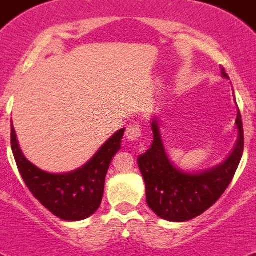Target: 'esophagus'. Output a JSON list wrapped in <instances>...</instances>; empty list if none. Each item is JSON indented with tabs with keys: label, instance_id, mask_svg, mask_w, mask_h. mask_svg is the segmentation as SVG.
I'll return each mask as SVG.
<instances>
[{
	"label": "esophagus",
	"instance_id": "obj_1",
	"mask_svg": "<svg viewBox=\"0 0 256 256\" xmlns=\"http://www.w3.org/2000/svg\"><path fill=\"white\" fill-rule=\"evenodd\" d=\"M141 134H142V128L140 123H132L126 126V140H130V141H136V140H138L140 137H141Z\"/></svg>",
	"mask_w": 256,
	"mask_h": 256
}]
</instances>
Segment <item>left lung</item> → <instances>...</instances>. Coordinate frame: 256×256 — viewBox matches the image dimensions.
Masks as SVG:
<instances>
[{
  "mask_svg": "<svg viewBox=\"0 0 256 256\" xmlns=\"http://www.w3.org/2000/svg\"><path fill=\"white\" fill-rule=\"evenodd\" d=\"M222 76L230 79L224 68ZM238 141L234 152L216 168L198 174L180 170L169 162L160 138L158 122L152 120L151 148L140 156V170L146 183V201L156 216L169 222H186L206 212L232 182L244 152V126L240 110L236 119Z\"/></svg>",
  "mask_w": 256,
  "mask_h": 256,
  "instance_id": "1",
  "label": "left lung"
}]
</instances>
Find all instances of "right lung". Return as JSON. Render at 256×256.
<instances>
[{
  "mask_svg": "<svg viewBox=\"0 0 256 256\" xmlns=\"http://www.w3.org/2000/svg\"><path fill=\"white\" fill-rule=\"evenodd\" d=\"M124 128L108 138L82 168L65 174L40 170L22 155L11 126V148L18 169L29 191L47 210L64 220H82L101 205L105 177L112 156L119 151Z\"/></svg>",
  "mask_w": 256,
  "mask_h": 256,
  "instance_id": "obj_1",
  "label": "right lung"
}]
</instances>
